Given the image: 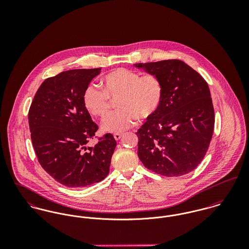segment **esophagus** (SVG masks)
Here are the masks:
<instances>
[{
    "instance_id": "34e87169",
    "label": "esophagus",
    "mask_w": 249,
    "mask_h": 249,
    "mask_svg": "<svg viewBox=\"0 0 249 249\" xmlns=\"http://www.w3.org/2000/svg\"><path fill=\"white\" fill-rule=\"evenodd\" d=\"M122 136H123L122 133H115V134H114V138H115L116 141H119V140L122 138Z\"/></svg>"
}]
</instances>
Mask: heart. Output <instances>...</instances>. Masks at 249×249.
Segmentation results:
<instances>
[{"label": "heart", "mask_w": 249, "mask_h": 249, "mask_svg": "<svg viewBox=\"0 0 249 249\" xmlns=\"http://www.w3.org/2000/svg\"><path fill=\"white\" fill-rule=\"evenodd\" d=\"M102 89L87 85L82 94L85 109L94 117L104 118L110 109V99L118 100L120 110L109 114L103 122V129L122 132L133 126L138 118L149 120L159 111L163 98L162 80L155 74L119 68L107 73L102 79Z\"/></svg>", "instance_id": "heart-1"}]
</instances>
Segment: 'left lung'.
<instances>
[{"mask_svg": "<svg viewBox=\"0 0 249 249\" xmlns=\"http://www.w3.org/2000/svg\"><path fill=\"white\" fill-rule=\"evenodd\" d=\"M134 66L157 75L164 86L159 111L136 132L139 159L161 176L191 173L204 158L213 136L214 112L207 82L178 59Z\"/></svg>", "mask_w": 249, "mask_h": 249, "instance_id": "8db88e82", "label": "left lung"}]
</instances>
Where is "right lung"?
Returning a JSON list of instances; mask_svg holds the SVG:
<instances>
[{"instance_id": "add662e5", "label": "right lung", "mask_w": 249, "mask_h": 249, "mask_svg": "<svg viewBox=\"0 0 249 249\" xmlns=\"http://www.w3.org/2000/svg\"><path fill=\"white\" fill-rule=\"evenodd\" d=\"M101 70H69L45 79L29 111L38 162L52 178L67 187L92 185L109 173L117 142L107 133L94 146L87 145L98 125L82 103L85 87Z\"/></svg>"}]
</instances>
